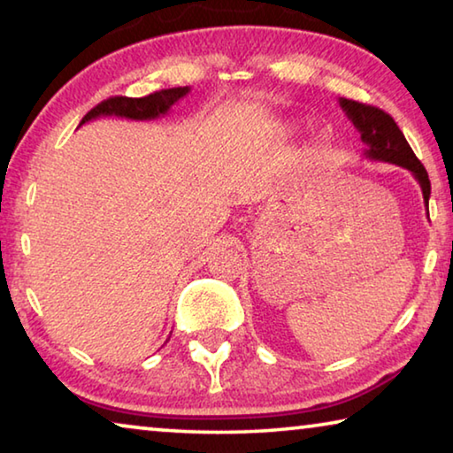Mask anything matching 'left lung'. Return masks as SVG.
<instances>
[{
  "mask_svg": "<svg viewBox=\"0 0 453 453\" xmlns=\"http://www.w3.org/2000/svg\"><path fill=\"white\" fill-rule=\"evenodd\" d=\"M340 105L346 111L348 119H351V124H354L359 135H362V142L365 143L364 156L373 159V162H388L410 170L419 183L427 208L429 191H432L427 172L410 148L408 140L403 137L402 129L397 127L394 118L380 110V107L359 104L354 102V99L340 97Z\"/></svg>",
  "mask_w": 453,
  "mask_h": 453,
  "instance_id": "left-lung-1",
  "label": "left lung"
}]
</instances>
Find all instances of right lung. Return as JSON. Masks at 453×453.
<instances>
[{
	"instance_id": "1",
	"label": "right lung",
	"mask_w": 453,
	"mask_h": 453,
	"mask_svg": "<svg viewBox=\"0 0 453 453\" xmlns=\"http://www.w3.org/2000/svg\"><path fill=\"white\" fill-rule=\"evenodd\" d=\"M189 94V88H172V89H162L156 91V94H150L145 97H110L105 102L97 104L94 110L86 113V118L81 119L83 126L86 121L97 119V118H126V119H135V121H150L165 116L167 111L172 110V105L180 102L183 96Z\"/></svg>"
}]
</instances>
